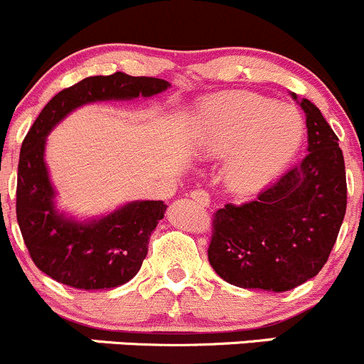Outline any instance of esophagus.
Masks as SVG:
<instances>
[{
	"label": "esophagus",
	"instance_id": "34e87169",
	"mask_svg": "<svg viewBox=\"0 0 364 364\" xmlns=\"http://www.w3.org/2000/svg\"><path fill=\"white\" fill-rule=\"evenodd\" d=\"M190 197H192L197 204L203 205V208H205V205H209V203H211V197H209V193L203 188H197L193 190V192H190Z\"/></svg>",
	"mask_w": 364,
	"mask_h": 364
}]
</instances>
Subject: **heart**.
Returning <instances> with one entry per match:
<instances>
[{
    "label": "heart",
    "mask_w": 364,
    "mask_h": 364,
    "mask_svg": "<svg viewBox=\"0 0 364 364\" xmlns=\"http://www.w3.org/2000/svg\"><path fill=\"white\" fill-rule=\"evenodd\" d=\"M303 141L294 109L252 91H223L197 105L192 142L205 156H225V176L236 192H255L277 178Z\"/></svg>",
    "instance_id": "b5f03b06"
}]
</instances>
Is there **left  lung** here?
I'll use <instances>...</instances> for the list:
<instances>
[{"mask_svg":"<svg viewBox=\"0 0 364 364\" xmlns=\"http://www.w3.org/2000/svg\"><path fill=\"white\" fill-rule=\"evenodd\" d=\"M299 105L308 128L303 161L255 200L213 215L209 264L236 287L291 291L322 269L338 237L347 209L343 153L321 111L306 98Z\"/></svg>","mask_w":364,"mask_h":364,"instance_id":"obj_1","label":"left lung"}]
</instances>
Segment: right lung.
Segmentation results:
<instances>
[{
	"label": "right lung",
	"mask_w": 364,
	"mask_h": 364,
	"mask_svg": "<svg viewBox=\"0 0 364 364\" xmlns=\"http://www.w3.org/2000/svg\"><path fill=\"white\" fill-rule=\"evenodd\" d=\"M171 84L123 72L86 77L60 91L42 109L21 146L17 168V223L33 262L60 284L102 291L127 284L148 255L151 232L164 218V200H135L107 216L75 222L56 211L46 160V137L73 109L104 100L153 97Z\"/></svg>",
	"instance_id": "obj_1"
}]
</instances>
